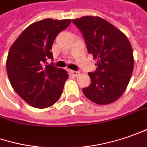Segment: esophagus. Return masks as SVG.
Segmentation results:
<instances>
[{"label": "esophagus", "instance_id": "obj_1", "mask_svg": "<svg viewBox=\"0 0 147 147\" xmlns=\"http://www.w3.org/2000/svg\"><path fill=\"white\" fill-rule=\"evenodd\" d=\"M71 73L72 74L73 76H77L79 74H80V72H79V71H71Z\"/></svg>", "mask_w": 147, "mask_h": 147}]
</instances>
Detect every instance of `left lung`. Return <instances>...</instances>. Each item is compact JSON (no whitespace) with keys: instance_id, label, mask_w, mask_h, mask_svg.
Segmentation results:
<instances>
[{"instance_id":"obj_1","label":"left lung","mask_w":147,"mask_h":147,"mask_svg":"<svg viewBox=\"0 0 147 147\" xmlns=\"http://www.w3.org/2000/svg\"><path fill=\"white\" fill-rule=\"evenodd\" d=\"M72 22L81 31L88 52L98 66L89 73L91 84L84 88V94L99 105L114 102L124 94L133 73L131 44L121 31L98 16H84Z\"/></svg>"}]
</instances>
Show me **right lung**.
I'll use <instances>...</instances> for the list:
<instances>
[{
    "instance_id": "obj_1",
    "label": "right lung",
    "mask_w": 147,
    "mask_h": 147,
    "mask_svg": "<svg viewBox=\"0 0 147 147\" xmlns=\"http://www.w3.org/2000/svg\"><path fill=\"white\" fill-rule=\"evenodd\" d=\"M71 22V19L45 18L32 23L9 49L6 60L9 82L33 107H49L61 97L68 74L64 69L45 63L48 58L53 60L50 50L56 36Z\"/></svg>"
}]
</instances>
